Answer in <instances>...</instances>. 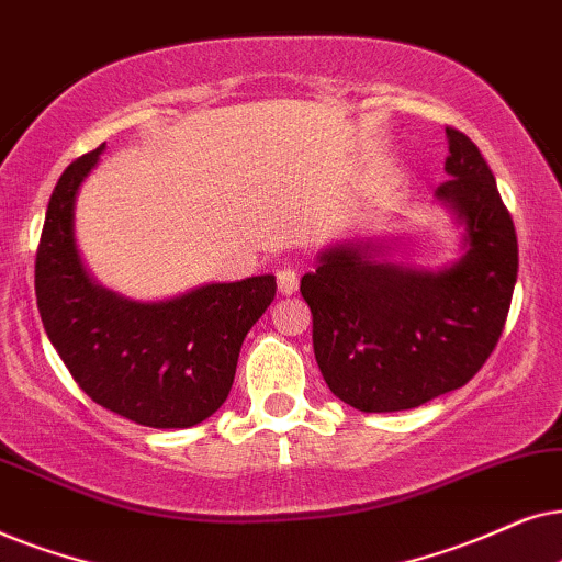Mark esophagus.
<instances>
[{
  "mask_svg": "<svg viewBox=\"0 0 562 562\" xmlns=\"http://www.w3.org/2000/svg\"><path fill=\"white\" fill-rule=\"evenodd\" d=\"M297 285H301V277H297L295 269H280V272H277V290H280L282 295H293Z\"/></svg>",
  "mask_w": 562,
  "mask_h": 562,
  "instance_id": "esophagus-1",
  "label": "esophagus"
}]
</instances>
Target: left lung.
I'll return each instance as SVG.
<instances>
[{"label":"left lung","mask_w":562,"mask_h":562,"mask_svg":"<svg viewBox=\"0 0 562 562\" xmlns=\"http://www.w3.org/2000/svg\"><path fill=\"white\" fill-rule=\"evenodd\" d=\"M445 133L450 179L437 198L465 226V254L422 272L378 261L370 241L339 244L301 280L321 375L364 414L416 408L465 385L496 349L512 305L514 221L477 146L458 128Z\"/></svg>","instance_id":"8db88e82"}]
</instances>
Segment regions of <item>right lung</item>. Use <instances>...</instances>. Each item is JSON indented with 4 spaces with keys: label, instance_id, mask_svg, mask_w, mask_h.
<instances>
[{
    "label": "right lung",
    "instance_id": "obj_1",
    "mask_svg": "<svg viewBox=\"0 0 562 562\" xmlns=\"http://www.w3.org/2000/svg\"><path fill=\"white\" fill-rule=\"evenodd\" d=\"M102 148L58 179L35 254L43 328L94 403L154 429L205 422L228 398L249 328L274 301L272 274L215 282L164 303L125 301L94 285L74 244V203Z\"/></svg>",
    "mask_w": 562,
    "mask_h": 562
}]
</instances>
